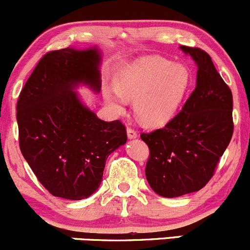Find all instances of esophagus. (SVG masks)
Listing matches in <instances>:
<instances>
[{
	"instance_id": "34e87169",
	"label": "esophagus",
	"mask_w": 250,
	"mask_h": 250,
	"mask_svg": "<svg viewBox=\"0 0 250 250\" xmlns=\"http://www.w3.org/2000/svg\"><path fill=\"white\" fill-rule=\"evenodd\" d=\"M127 135L129 139H136L137 137V131L135 130L133 127H128L127 128Z\"/></svg>"
}]
</instances>
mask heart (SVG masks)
<instances>
[{
    "mask_svg": "<svg viewBox=\"0 0 250 250\" xmlns=\"http://www.w3.org/2000/svg\"><path fill=\"white\" fill-rule=\"evenodd\" d=\"M190 81L187 65L165 57L147 56L123 70L117 77L116 85L125 97L135 100L134 110L145 125H160L177 113ZM121 93L115 88L104 90L105 100L116 110H122L125 105V99Z\"/></svg>",
    "mask_w": 250,
    "mask_h": 250,
    "instance_id": "b5f03b06",
    "label": "heart"
}]
</instances>
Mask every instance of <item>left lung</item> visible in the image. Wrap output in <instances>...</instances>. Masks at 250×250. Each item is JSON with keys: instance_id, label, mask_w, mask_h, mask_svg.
<instances>
[{"instance_id": "obj_1", "label": "left lung", "mask_w": 250, "mask_h": 250, "mask_svg": "<svg viewBox=\"0 0 250 250\" xmlns=\"http://www.w3.org/2000/svg\"><path fill=\"white\" fill-rule=\"evenodd\" d=\"M180 48L196 62V87L165 127L141 134L150 151L146 177L163 197L182 196L205 187L234 130L231 90L210 56L200 48Z\"/></svg>"}]
</instances>
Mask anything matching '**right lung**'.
Wrapping results in <instances>:
<instances>
[{
    "mask_svg": "<svg viewBox=\"0 0 250 250\" xmlns=\"http://www.w3.org/2000/svg\"><path fill=\"white\" fill-rule=\"evenodd\" d=\"M97 48L53 50L40 60L17 101L20 149L51 195L87 199L100 187L108 156L127 142L121 121L105 122L80 101V83L99 93Z\"/></svg>",
    "mask_w": 250,
    "mask_h": 250,
    "instance_id": "add662e5",
    "label": "right lung"
}]
</instances>
